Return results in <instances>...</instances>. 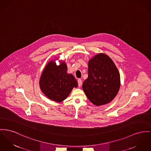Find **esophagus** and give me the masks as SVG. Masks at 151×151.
I'll list each match as a JSON object with an SVG mask.
<instances>
[{"instance_id":"obj_1","label":"esophagus","mask_w":151,"mask_h":151,"mask_svg":"<svg viewBox=\"0 0 151 151\" xmlns=\"http://www.w3.org/2000/svg\"><path fill=\"white\" fill-rule=\"evenodd\" d=\"M82 83V80H80V79H79V80H78V86H79V87L81 86Z\"/></svg>"}]
</instances>
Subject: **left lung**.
<instances>
[{"label":"left lung","instance_id":"obj_1","mask_svg":"<svg viewBox=\"0 0 151 151\" xmlns=\"http://www.w3.org/2000/svg\"><path fill=\"white\" fill-rule=\"evenodd\" d=\"M120 88V75L111 58L99 53L88 62V77L82 89L89 100L96 106L110 103Z\"/></svg>","mask_w":151,"mask_h":151}]
</instances>
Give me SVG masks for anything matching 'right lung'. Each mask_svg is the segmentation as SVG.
Instances as JSON below:
<instances>
[{"instance_id": "add662e5", "label": "right lung", "mask_w": 151, "mask_h": 151, "mask_svg": "<svg viewBox=\"0 0 151 151\" xmlns=\"http://www.w3.org/2000/svg\"><path fill=\"white\" fill-rule=\"evenodd\" d=\"M57 58L50 60L45 66L40 76V86L43 94L51 100L60 102L70 94L78 83L73 74L67 73L68 67L65 61L56 64Z\"/></svg>"}]
</instances>
